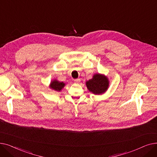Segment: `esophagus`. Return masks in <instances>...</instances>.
I'll use <instances>...</instances> for the list:
<instances>
[{
  "label": "esophagus",
  "mask_w": 157,
  "mask_h": 157,
  "mask_svg": "<svg viewBox=\"0 0 157 157\" xmlns=\"http://www.w3.org/2000/svg\"><path fill=\"white\" fill-rule=\"evenodd\" d=\"M80 81V78H76V79H74V82L75 83H78Z\"/></svg>",
  "instance_id": "1"
}]
</instances>
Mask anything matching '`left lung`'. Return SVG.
<instances>
[{
  "instance_id": "left-lung-1",
  "label": "left lung",
  "mask_w": 157,
  "mask_h": 157,
  "mask_svg": "<svg viewBox=\"0 0 157 157\" xmlns=\"http://www.w3.org/2000/svg\"><path fill=\"white\" fill-rule=\"evenodd\" d=\"M86 86L89 91L94 94H99L105 92L109 86L108 78L100 74H96L93 78L88 80Z\"/></svg>"
}]
</instances>
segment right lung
<instances>
[{
	"label": "right lung",
	"instance_id": "add662e5",
	"mask_svg": "<svg viewBox=\"0 0 157 157\" xmlns=\"http://www.w3.org/2000/svg\"><path fill=\"white\" fill-rule=\"evenodd\" d=\"M64 84L63 82H59L57 80L52 82L51 85H50V87L57 91H60L61 90V89L64 87Z\"/></svg>",
	"mask_w": 157,
	"mask_h": 157
}]
</instances>
